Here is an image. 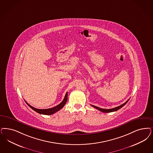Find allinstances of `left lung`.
Listing matches in <instances>:
<instances>
[{
	"label": "left lung",
	"mask_w": 153,
	"mask_h": 153,
	"mask_svg": "<svg viewBox=\"0 0 153 153\" xmlns=\"http://www.w3.org/2000/svg\"><path fill=\"white\" fill-rule=\"evenodd\" d=\"M129 100V99L128 100H127L126 102L124 103H123V105H119V106H117V107H115V108H111V109H103V108H100V107H98L95 106V105H91L92 107H94V108H96V109H97V110H100V111H102V112H103L107 113V112H114V111H117V110H119L120 108H121V107H123L124 105H126V103L128 102V100Z\"/></svg>",
	"instance_id": "left-lung-1"
}]
</instances>
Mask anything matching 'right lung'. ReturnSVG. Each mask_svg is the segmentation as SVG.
<instances>
[{
  "mask_svg": "<svg viewBox=\"0 0 153 153\" xmlns=\"http://www.w3.org/2000/svg\"><path fill=\"white\" fill-rule=\"evenodd\" d=\"M67 99H68V93H66L63 100L60 104H59L58 105H56V106H55V107H53V108H48V109H38V108L33 107V106L30 105L29 104H28L26 101H25V102L27 103V105H29L34 111L37 112L40 114L50 115H52L53 114L56 112L57 111H59L60 109H62V108L65 105V103H67Z\"/></svg>",
  "mask_w": 153,
  "mask_h": 153,
  "instance_id": "add662e5",
  "label": "right lung"
}]
</instances>
